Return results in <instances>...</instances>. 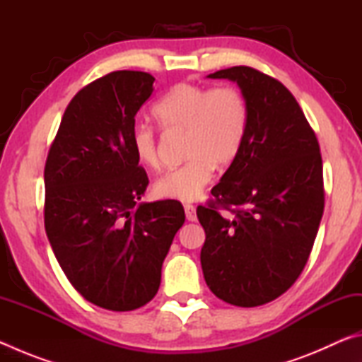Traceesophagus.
<instances>
[{
    "mask_svg": "<svg viewBox=\"0 0 362 362\" xmlns=\"http://www.w3.org/2000/svg\"><path fill=\"white\" fill-rule=\"evenodd\" d=\"M183 207H185L187 220H189V222H194V220H196V207L193 204H185Z\"/></svg>",
    "mask_w": 362,
    "mask_h": 362,
    "instance_id": "esophagus-1",
    "label": "esophagus"
}]
</instances>
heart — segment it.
<instances>
[{"instance_id": "heart-1", "label": "heart", "mask_w": 362, "mask_h": 362, "mask_svg": "<svg viewBox=\"0 0 362 362\" xmlns=\"http://www.w3.org/2000/svg\"><path fill=\"white\" fill-rule=\"evenodd\" d=\"M153 115L166 131L187 132L182 166L168 170L155 182L159 198L193 201L212 180L216 166L226 168L235 161L246 140L249 105L235 86H204L179 83L170 88L155 107ZM132 151L145 168H159V142L155 129L137 124L131 134Z\"/></svg>"}]
</instances>
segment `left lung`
Wrapping results in <instances>:
<instances>
[{"label": "left lung", "mask_w": 362, "mask_h": 362, "mask_svg": "<svg viewBox=\"0 0 362 362\" xmlns=\"http://www.w3.org/2000/svg\"><path fill=\"white\" fill-rule=\"evenodd\" d=\"M207 78L240 84L249 127L198 218L206 284L236 306H259L289 289L313 249L324 211L322 159L296 97L276 78L231 66Z\"/></svg>", "instance_id": "8db88e82"}]
</instances>
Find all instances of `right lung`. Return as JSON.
<instances>
[{
  "label": "right lung",
  "mask_w": 362,
  "mask_h": 362,
  "mask_svg": "<svg viewBox=\"0 0 362 362\" xmlns=\"http://www.w3.org/2000/svg\"><path fill=\"white\" fill-rule=\"evenodd\" d=\"M150 73L112 71L66 107L45 166V228L71 286L100 308L131 311L156 296L185 222L179 201L140 203L148 185L132 151Z\"/></svg>",
  "instance_id": "add662e5"
}]
</instances>
